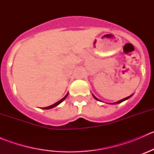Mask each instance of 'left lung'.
I'll return each instance as SVG.
<instances>
[{
	"label": "left lung",
	"mask_w": 154,
	"mask_h": 154,
	"mask_svg": "<svg viewBox=\"0 0 154 154\" xmlns=\"http://www.w3.org/2000/svg\"><path fill=\"white\" fill-rule=\"evenodd\" d=\"M92 95H93V94H92ZM132 95H133V94H131V95H130V96H128V97H125V98L122 99V100H119V101H117V102H115V103H111V104H118V103H122V102L125 101V100H127V99H129V98H130V97H131V96H132ZM93 97H94V98H95V99H96V100H99V101H100V100H99V99H97V97H95V96H94V95H93Z\"/></svg>",
	"instance_id": "obj_1"
}]
</instances>
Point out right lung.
Instances as JSON below:
<instances>
[{"instance_id":"obj_1","label":"right lung","mask_w":154,"mask_h":154,"mask_svg":"<svg viewBox=\"0 0 154 154\" xmlns=\"http://www.w3.org/2000/svg\"><path fill=\"white\" fill-rule=\"evenodd\" d=\"M68 94H66V95L65 96V97H63V98H62L61 100H59V101H57V103H54V104H53V105H51V106H47V107H44V108H43V109H52V108H54V107H55V106H58V105L60 104V103H61L62 102H63V100H64L66 98V97H67V96H68Z\"/></svg>"}]
</instances>
